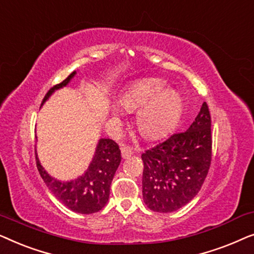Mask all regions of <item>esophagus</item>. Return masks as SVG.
<instances>
[{"label":"esophagus","mask_w":254,"mask_h":254,"mask_svg":"<svg viewBox=\"0 0 254 254\" xmlns=\"http://www.w3.org/2000/svg\"><path fill=\"white\" fill-rule=\"evenodd\" d=\"M131 155H133V151H131V149L129 147H123V148H121V156H123L124 159L129 158Z\"/></svg>","instance_id":"1"}]
</instances>
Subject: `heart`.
Returning <instances> with one entry per match:
<instances>
[{"instance_id":"obj_1","label":"heart","mask_w":254,"mask_h":254,"mask_svg":"<svg viewBox=\"0 0 254 254\" xmlns=\"http://www.w3.org/2000/svg\"><path fill=\"white\" fill-rule=\"evenodd\" d=\"M120 105L127 112H134L135 127L145 140L164 136L178 121L183 111V99L168 89L161 78H143L133 83L120 97ZM114 117L119 116L117 109Z\"/></svg>"}]
</instances>
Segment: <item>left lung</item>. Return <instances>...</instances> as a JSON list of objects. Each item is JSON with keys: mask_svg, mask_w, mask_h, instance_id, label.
<instances>
[{"mask_svg": "<svg viewBox=\"0 0 254 254\" xmlns=\"http://www.w3.org/2000/svg\"><path fill=\"white\" fill-rule=\"evenodd\" d=\"M211 120L202 104L192 125L142 154V194L149 209L171 213L199 193L211 162Z\"/></svg>", "mask_w": 254, "mask_h": 254, "instance_id": "1", "label": "left lung"}]
</instances>
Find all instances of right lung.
Returning <instances> with one entry per match:
<instances>
[{
    "instance_id": "right-lung-1",
    "label": "right lung",
    "mask_w": 254,
    "mask_h": 254,
    "mask_svg": "<svg viewBox=\"0 0 254 254\" xmlns=\"http://www.w3.org/2000/svg\"><path fill=\"white\" fill-rule=\"evenodd\" d=\"M75 75L76 71H72L64 82L50 89L45 96L43 104L57 90L68 85ZM36 159L41 178L59 201L75 213L93 214L103 209L109 201L111 183L121 162V154L119 145L113 140L100 138L86 171L82 176L69 182H61L47 173L40 164L37 150Z\"/></svg>"
}]
</instances>
